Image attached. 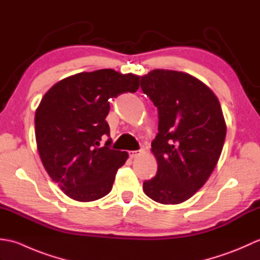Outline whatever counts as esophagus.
Returning a JSON list of instances; mask_svg holds the SVG:
<instances>
[{"label": "esophagus", "instance_id": "34e87169", "mask_svg": "<svg viewBox=\"0 0 260 260\" xmlns=\"http://www.w3.org/2000/svg\"><path fill=\"white\" fill-rule=\"evenodd\" d=\"M128 154H129V157L134 158V157H136V156H139V155H140V154H141V151H129V152H128Z\"/></svg>", "mask_w": 260, "mask_h": 260}]
</instances>
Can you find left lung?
<instances>
[{
    "label": "left lung",
    "mask_w": 260,
    "mask_h": 260,
    "mask_svg": "<svg viewBox=\"0 0 260 260\" xmlns=\"http://www.w3.org/2000/svg\"><path fill=\"white\" fill-rule=\"evenodd\" d=\"M141 88L158 110V133L152 142L157 172L144 181L152 200L178 204L201 189L212 173L225 139L217 96L202 81L180 71L156 69Z\"/></svg>",
    "instance_id": "1"
}]
</instances>
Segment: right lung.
<instances>
[{
  "mask_svg": "<svg viewBox=\"0 0 260 260\" xmlns=\"http://www.w3.org/2000/svg\"><path fill=\"white\" fill-rule=\"evenodd\" d=\"M140 77L113 69L80 73L57 82L36 112L39 155L49 176L76 201H95L113 187L127 152L110 148L109 99L135 92Z\"/></svg>",
  "mask_w": 260,
  "mask_h": 260,
  "instance_id": "right-lung-1",
  "label": "right lung"
}]
</instances>
